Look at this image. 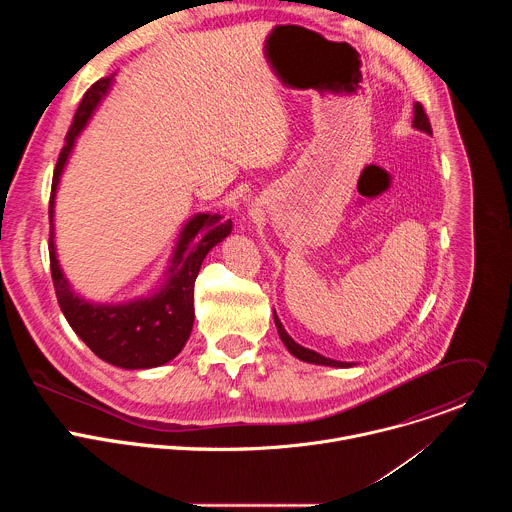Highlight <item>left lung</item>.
Listing matches in <instances>:
<instances>
[{
  "label": "left lung",
  "instance_id": "obj_1",
  "mask_svg": "<svg viewBox=\"0 0 512 512\" xmlns=\"http://www.w3.org/2000/svg\"><path fill=\"white\" fill-rule=\"evenodd\" d=\"M413 109H415V111H413V127L419 129V131L431 133V123H429V119H427V115H425V111H423V105H421V103H415ZM273 318H275V326H277V332H279L281 342L285 344V348H287L291 354H294L296 358H300V360H304V362H312V364H324V367H342V369L352 367V362L332 360V358H326V356L318 354L316 350H310V348L300 346L294 338H291V336L285 332V328H283V324L279 322V318H277L275 312H273Z\"/></svg>",
  "mask_w": 512,
  "mask_h": 512
}]
</instances>
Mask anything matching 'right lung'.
I'll return each instance as SVG.
<instances>
[{
	"instance_id": "1",
	"label": "right lung",
	"mask_w": 512,
	"mask_h": 512,
	"mask_svg": "<svg viewBox=\"0 0 512 512\" xmlns=\"http://www.w3.org/2000/svg\"><path fill=\"white\" fill-rule=\"evenodd\" d=\"M113 75L99 79L83 97L60 150L50 190V273L58 306L77 336L105 362L139 371L170 362L186 344L194 324V281L206 253L233 229L221 214H196L184 225L174 247L164 285L150 298L127 304H91L77 296L66 281L54 247V196L60 174L75 148L77 135L89 123L93 111L107 95Z\"/></svg>"
}]
</instances>
